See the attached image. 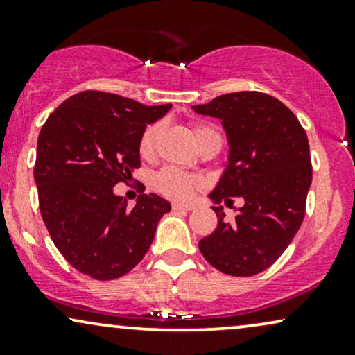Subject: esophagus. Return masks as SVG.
<instances>
[{
  "label": "esophagus",
  "mask_w": 355,
  "mask_h": 355,
  "mask_svg": "<svg viewBox=\"0 0 355 355\" xmlns=\"http://www.w3.org/2000/svg\"><path fill=\"white\" fill-rule=\"evenodd\" d=\"M172 209L175 211H189L193 210V205H189V203H172Z\"/></svg>",
  "instance_id": "obj_1"
}]
</instances>
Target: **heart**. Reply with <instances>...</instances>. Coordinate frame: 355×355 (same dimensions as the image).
<instances>
[{"mask_svg":"<svg viewBox=\"0 0 355 355\" xmlns=\"http://www.w3.org/2000/svg\"><path fill=\"white\" fill-rule=\"evenodd\" d=\"M162 125L160 123H152L148 125L141 133L140 141H138V152L144 158H150L155 153V148H157L158 137H160ZM193 133L197 141H202L203 138L210 135H218L217 130L211 125H195ZM220 137V135H218ZM153 185L160 193H164L165 197L173 198V200H187L191 193H193L195 189L198 187V180L193 177V175L183 172V170L173 168V166H166V168H162L160 172L155 173L153 177Z\"/></svg>","mask_w":355,"mask_h":355,"instance_id":"b5f03b06","label":"heart"}]
</instances>
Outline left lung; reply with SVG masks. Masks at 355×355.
<instances>
[{
    "instance_id": "8db88e82",
    "label": "left lung",
    "mask_w": 355,
    "mask_h": 355,
    "mask_svg": "<svg viewBox=\"0 0 355 355\" xmlns=\"http://www.w3.org/2000/svg\"><path fill=\"white\" fill-rule=\"evenodd\" d=\"M193 110L222 120L229 138V165L210 193L215 203L242 197L229 222L211 207L218 225L198 242L217 270L234 277L263 272L284 254L305 215L312 183L307 133L282 101L260 92L227 93Z\"/></svg>"
}]
</instances>
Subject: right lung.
Segmentation results:
<instances>
[{
    "mask_svg": "<svg viewBox=\"0 0 355 355\" xmlns=\"http://www.w3.org/2000/svg\"><path fill=\"white\" fill-rule=\"evenodd\" d=\"M170 108L87 89L64 100L44 121L35 164L40 211L53 243L81 274L118 279L152 245L170 203L144 193V187L128 209L113 187L140 166L141 133Z\"/></svg>",
    "mask_w": 355,
    "mask_h": 355,
    "instance_id": "1",
    "label": "right lung"
}]
</instances>
